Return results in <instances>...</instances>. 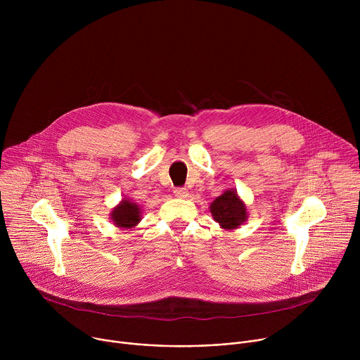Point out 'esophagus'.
Listing matches in <instances>:
<instances>
[{
    "label": "esophagus",
    "instance_id": "1",
    "mask_svg": "<svg viewBox=\"0 0 360 360\" xmlns=\"http://www.w3.org/2000/svg\"><path fill=\"white\" fill-rule=\"evenodd\" d=\"M174 193H175V196H178V198H186L189 193H188V189L186 188H175V191H174Z\"/></svg>",
    "mask_w": 360,
    "mask_h": 360
}]
</instances>
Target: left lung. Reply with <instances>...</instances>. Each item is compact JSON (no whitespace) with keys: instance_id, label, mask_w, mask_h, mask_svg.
I'll return each mask as SVG.
<instances>
[{"instance_id":"8db88e82","label":"left lung","mask_w":360,"mask_h":360,"mask_svg":"<svg viewBox=\"0 0 360 360\" xmlns=\"http://www.w3.org/2000/svg\"><path fill=\"white\" fill-rule=\"evenodd\" d=\"M214 219L225 229H235L246 219V208L235 191H226L211 203Z\"/></svg>"}]
</instances>
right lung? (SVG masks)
Segmentation results:
<instances>
[{"mask_svg":"<svg viewBox=\"0 0 360 360\" xmlns=\"http://www.w3.org/2000/svg\"><path fill=\"white\" fill-rule=\"evenodd\" d=\"M112 221L120 228H132L141 219V211L138 205L131 200H122L112 211Z\"/></svg>","mask_w":360,"mask_h":360,"instance_id":"right-lung-1","label":"right lung"}]
</instances>
